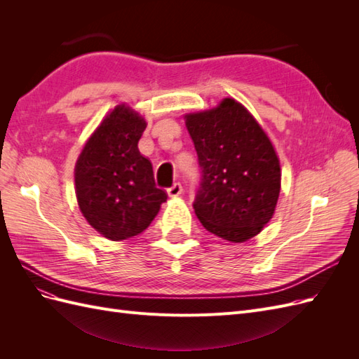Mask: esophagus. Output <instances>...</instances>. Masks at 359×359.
<instances>
[{"instance_id": "esophagus-1", "label": "esophagus", "mask_w": 359, "mask_h": 359, "mask_svg": "<svg viewBox=\"0 0 359 359\" xmlns=\"http://www.w3.org/2000/svg\"><path fill=\"white\" fill-rule=\"evenodd\" d=\"M181 193H182V186L180 182H175L172 187L168 189V194L170 198H177V196H180Z\"/></svg>"}]
</instances>
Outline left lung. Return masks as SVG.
Instances as JSON below:
<instances>
[{
    "mask_svg": "<svg viewBox=\"0 0 359 359\" xmlns=\"http://www.w3.org/2000/svg\"><path fill=\"white\" fill-rule=\"evenodd\" d=\"M202 178L194 212L211 233L232 243L256 236L273 219L280 161L253 115L233 99L186 115Z\"/></svg>",
    "mask_w": 359,
    "mask_h": 359,
    "instance_id": "obj_1",
    "label": "left lung"
}]
</instances>
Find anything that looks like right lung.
<instances>
[{"label":"right lung","mask_w":359,"mask_h":359,"mask_svg":"<svg viewBox=\"0 0 359 359\" xmlns=\"http://www.w3.org/2000/svg\"><path fill=\"white\" fill-rule=\"evenodd\" d=\"M145 119L118 104L85 144L76 161L74 186L81 212L94 229L112 241L144 232L166 202L156 187L151 161L137 142Z\"/></svg>","instance_id":"right-lung-1"}]
</instances>
